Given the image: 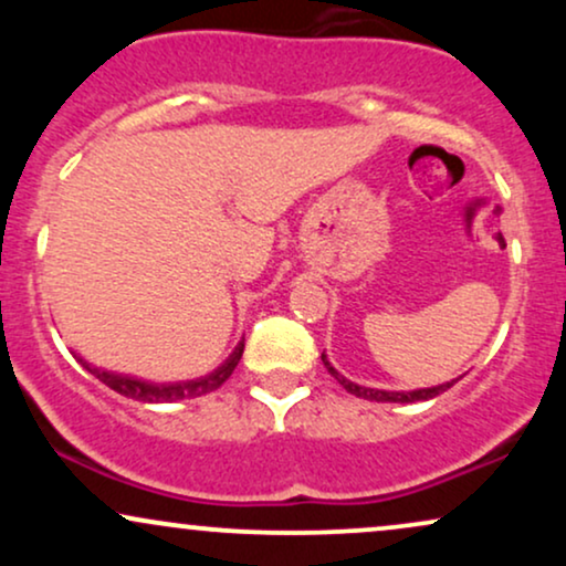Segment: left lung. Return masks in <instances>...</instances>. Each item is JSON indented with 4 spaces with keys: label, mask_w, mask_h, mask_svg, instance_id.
Instances as JSON below:
<instances>
[{
    "label": "left lung",
    "mask_w": 566,
    "mask_h": 566,
    "mask_svg": "<svg viewBox=\"0 0 566 566\" xmlns=\"http://www.w3.org/2000/svg\"><path fill=\"white\" fill-rule=\"evenodd\" d=\"M322 361L324 367H327V373L333 375V378L340 382L343 388H346L348 394L359 396V399H367V401H394V405H412V401H428L433 399V396L444 394L447 388H452L454 382H458L460 378H454L450 382H441V386H433V388H415V391H382V388H369V386H359V382L348 380L346 375L337 373V369L329 365L327 354H322Z\"/></svg>",
    "instance_id": "1"
}]
</instances>
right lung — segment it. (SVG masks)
<instances>
[{"label":"right lung","mask_w":566,"mask_h":566,"mask_svg":"<svg viewBox=\"0 0 566 566\" xmlns=\"http://www.w3.org/2000/svg\"><path fill=\"white\" fill-rule=\"evenodd\" d=\"M242 350H244V340H239L237 348L231 350L229 359H226L218 369H212V373L201 375V378L178 380V382H154V380L135 378V375L112 373V369H103V367L90 365V361H84L82 356H76V354L74 356H76V359H80V365L87 369L90 375H95L97 380L106 382V386L112 388V391L127 396V399L143 401V405H165V401L197 399V396L218 391V388L231 378L233 369H237L239 359H242Z\"/></svg>","instance_id":"add662e5"}]
</instances>
